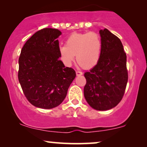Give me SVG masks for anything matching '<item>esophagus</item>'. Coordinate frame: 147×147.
<instances>
[{
  "label": "esophagus",
  "instance_id": "obj_1",
  "mask_svg": "<svg viewBox=\"0 0 147 147\" xmlns=\"http://www.w3.org/2000/svg\"><path fill=\"white\" fill-rule=\"evenodd\" d=\"M76 75H77L78 76H80L83 75V73L80 71H76Z\"/></svg>",
  "mask_w": 147,
  "mask_h": 147
}]
</instances>
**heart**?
<instances>
[{"instance_id": "1", "label": "heart", "mask_w": 147, "mask_h": 147, "mask_svg": "<svg viewBox=\"0 0 147 147\" xmlns=\"http://www.w3.org/2000/svg\"><path fill=\"white\" fill-rule=\"evenodd\" d=\"M102 42L95 32L74 33L66 39L65 45H60V59L66 66H71L76 58L78 64L85 68H92L99 61Z\"/></svg>"}]
</instances>
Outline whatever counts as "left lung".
I'll list each match as a JSON object with an SVG mask.
<instances>
[{
    "label": "left lung",
    "mask_w": 147,
    "mask_h": 147,
    "mask_svg": "<svg viewBox=\"0 0 147 147\" xmlns=\"http://www.w3.org/2000/svg\"><path fill=\"white\" fill-rule=\"evenodd\" d=\"M102 42L98 63L84 74V94L88 104L97 110H107L121 101L128 82L126 55L119 38L107 29L100 31Z\"/></svg>",
    "instance_id": "obj_1"
}]
</instances>
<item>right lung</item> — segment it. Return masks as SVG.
<instances>
[{
  "instance_id": "obj_1",
  "label": "right lung",
  "mask_w": 147,
  "mask_h": 147,
  "mask_svg": "<svg viewBox=\"0 0 147 147\" xmlns=\"http://www.w3.org/2000/svg\"><path fill=\"white\" fill-rule=\"evenodd\" d=\"M61 32L45 28L26 41L19 59L18 78L30 103L37 108L51 109L59 106L76 78L71 67L59 60V41Z\"/></svg>"
}]
</instances>
